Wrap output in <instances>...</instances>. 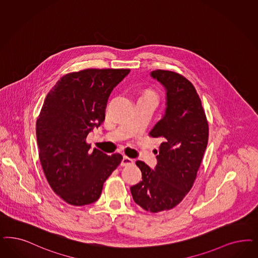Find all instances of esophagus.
<instances>
[{
	"label": "esophagus",
	"mask_w": 258,
	"mask_h": 258,
	"mask_svg": "<svg viewBox=\"0 0 258 258\" xmlns=\"http://www.w3.org/2000/svg\"><path fill=\"white\" fill-rule=\"evenodd\" d=\"M134 164V160L132 158H128V157H123L122 160H121V163L120 165L121 166H128V165H131Z\"/></svg>",
	"instance_id": "1"
}]
</instances>
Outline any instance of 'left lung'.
Listing matches in <instances>:
<instances>
[{
    "instance_id": "8db88e82",
    "label": "left lung",
    "mask_w": 258,
    "mask_h": 258,
    "mask_svg": "<svg viewBox=\"0 0 258 258\" xmlns=\"http://www.w3.org/2000/svg\"><path fill=\"white\" fill-rule=\"evenodd\" d=\"M150 75L166 90L165 113L150 132L161 142L158 164L152 170L138 160L142 180L130 190L137 204L158 213L175 207L191 190L207 147L209 126L200 96L186 78L159 69Z\"/></svg>"
}]
</instances>
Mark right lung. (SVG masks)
Here are the masks:
<instances>
[{
	"label": "right lung",
	"instance_id": "right-lung-1",
	"mask_svg": "<svg viewBox=\"0 0 258 258\" xmlns=\"http://www.w3.org/2000/svg\"><path fill=\"white\" fill-rule=\"evenodd\" d=\"M130 69H85L69 73L47 94L36 123L39 156L50 187L74 206L97 201L103 183L122 160L91 149L87 135L105 118L113 89Z\"/></svg>",
	"mask_w": 258,
	"mask_h": 258
}]
</instances>
